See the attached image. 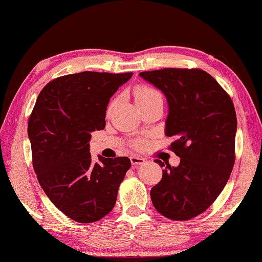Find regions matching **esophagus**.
<instances>
[{
    "instance_id": "34e87169",
    "label": "esophagus",
    "mask_w": 262,
    "mask_h": 262,
    "mask_svg": "<svg viewBox=\"0 0 262 262\" xmlns=\"http://www.w3.org/2000/svg\"><path fill=\"white\" fill-rule=\"evenodd\" d=\"M130 162L133 165H142V164L145 163V159L142 157H137V156H132L130 157Z\"/></svg>"
}]
</instances>
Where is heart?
<instances>
[{
  "label": "heart",
  "instance_id": "b5f03b06",
  "mask_svg": "<svg viewBox=\"0 0 262 262\" xmlns=\"http://www.w3.org/2000/svg\"><path fill=\"white\" fill-rule=\"evenodd\" d=\"M155 96H161V94L157 90H155L152 88H149V86H137L135 89V98L137 103H140V101H143V100H147L149 98H152ZM114 105V101L110 104L108 106V111L113 107ZM135 145L137 148H142L144 145V142L143 141H137Z\"/></svg>",
  "mask_w": 262,
  "mask_h": 262
}]
</instances>
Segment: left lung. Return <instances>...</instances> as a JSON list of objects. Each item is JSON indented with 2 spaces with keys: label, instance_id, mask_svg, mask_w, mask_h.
<instances>
[{
  "label": "left lung",
  "instance_id": "8db88e82",
  "mask_svg": "<svg viewBox=\"0 0 262 262\" xmlns=\"http://www.w3.org/2000/svg\"><path fill=\"white\" fill-rule=\"evenodd\" d=\"M140 76L165 95V134L180 157L177 167L156 159L163 170L150 190L154 207L173 221L202 214L223 190L234 164L237 117L227 91L201 69L164 68Z\"/></svg>",
  "mask_w": 262,
  "mask_h": 262
}]
</instances>
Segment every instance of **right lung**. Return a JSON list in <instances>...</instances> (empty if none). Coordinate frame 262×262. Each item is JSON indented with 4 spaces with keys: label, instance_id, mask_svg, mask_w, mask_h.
Instances as JSON below:
<instances>
[{
    "label": "right lung",
    "instance_id": "1",
    "mask_svg": "<svg viewBox=\"0 0 262 262\" xmlns=\"http://www.w3.org/2000/svg\"><path fill=\"white\" fill-rule=\"evenodd\" d=\"M133 73L83 72L53 79L35 101L28 125L33 168L57 209L79 223L113 209L128 157L92 162L91 133L105 128L110 98Z\"/></svg>",
    "mask_w": 262,
    "mask_h": 262
}]
</instances>
